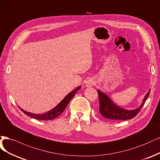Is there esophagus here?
Wrapping results in <instances>:
<instances>
[{"label": "esophagus", "mask_w": 160, "mask_h": 160, "mask_svg": "<svg viewBox=\"0 0 160 160\" xmlns=\"http://www.w3.org/2000/svg\"><path fill=\"white\" fill-rule=\"evenodd\" d=\"M94 84V80H92V79H90V80H88L87 81L86 84V87L90 88V87H92V86H93Z\"/></svg>", "instance_id": "esophagus-1"}]
</instances>
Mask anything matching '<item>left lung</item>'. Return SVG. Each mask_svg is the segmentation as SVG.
<instances>
[{"instance_id":"obj_1","label":"left lung","mask_w":160,"mask_h":160,"mask_svg":"<svg viewBox=\"0 0 160 160\" xmlns=\"http://www.w3.org/2000/svg\"><path fill=\"white\" fill-rule=\"evenodd\" d=\"M149 92L146 94L143 99L142 104L136 109L128 110L120 108L116 105L109 97L100 90H98L100 102V114L107 119L113 120H126L134 118L142 109L143 104L149 95Z\"/></svg>"}]
</instances>
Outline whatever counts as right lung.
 I'll return each instance as SVG.
<instances>
[{
  "label": "right lung",
  "mask_w": 160,
  "mask_h": 160,
  "mask_svg": "<svg viewBox=\"0 0 160 160\" xmlns=\"http://www.w3.org/2000/svg\"><path fill=\"white\" fill-rule=\"evenodd\" d=\"M80 88H81V86H78V88H75L74 90L70 92L68 94H67L64 97V98L62 100L57 106H55L50 111L44 113V114H33V113H30L27 111H24L23 109H22V108H20V107L19 108H20V110L24 112V114L31 118H35V119L37 120H52V119H54V118H56V117H58L63 112L66 106L69 104L70 101L72 99V98L76 94V92H78Z\"/></svg>",
  "instance_id": "obj_1"
}]
</instances>
